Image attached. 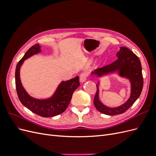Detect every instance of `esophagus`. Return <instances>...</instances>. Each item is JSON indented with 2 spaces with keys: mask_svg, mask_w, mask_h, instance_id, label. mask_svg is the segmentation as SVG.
Masks as SVG:
<instances>
[{
  "mask_svg": "<svg viewBox=\"0 0 156 156\" xmlns=\"http://www.w3.org/2000/svg\"><path fill=\"white\" fill-rule=\"evenodd\" d=\"M88 76V73L87 72H83L80 75V81H81V83L85 82Z\"/></svg>",
  "mask_w": 156,
  "mask_h": 156,
  "instance_id": "obj_1",
  "label": "esophagus"
}]
</instances>
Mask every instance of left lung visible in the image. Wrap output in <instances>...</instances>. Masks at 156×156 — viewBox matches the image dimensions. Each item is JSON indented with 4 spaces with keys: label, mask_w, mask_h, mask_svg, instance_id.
Listing matches in <instances>:
<instances>
[{
    "label": "left lung",
    "mask_w": 156,
    "mask_h": 156,
    "mask_svg": "<svg viewBox=\"0 0 156 156\" xmlns=\"http://www.w3.org/2000/svg\"><path fill=\"white\" fill-rule=\"evenodd\" d=\"M118 59L110 64L95 69L92 75L101 77L111 73H117L121 77L127 79L131 83V94L124 104L114 108L103 105L99 99V84H97V92L94 99V104L96 109L103 114L114 116L122 114L133 104L142 92L143 77L141 64L138 56L126 47H120L116 54Z\"/></svg>",
    "instance_id": "1"
}]
</instances>
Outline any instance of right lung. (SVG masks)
<instances>
[{
  "instance_id": "1",
  "label": "right lung",
  "mask_w": 156,
  "mask_h": 156,
  "mask_svg": "<svg viewBox=\"0 0 156 156\" xmlns=\"http://www.w3.org/2000/svg\"><path fill=\"white\" fill-rule=\"evenodd\" d=\"M41 52V46L36 44L27 51L19 61L16 69V87L19 99L22 104L32 112L42 117H52L60 114L66 109L72 98L73 92L80 85L77 76L66 81H62L53 95L47 99H37L31 97L23 88L20 79V69L24 61L30 56Z\"/></svg>"
}]
</instances>
